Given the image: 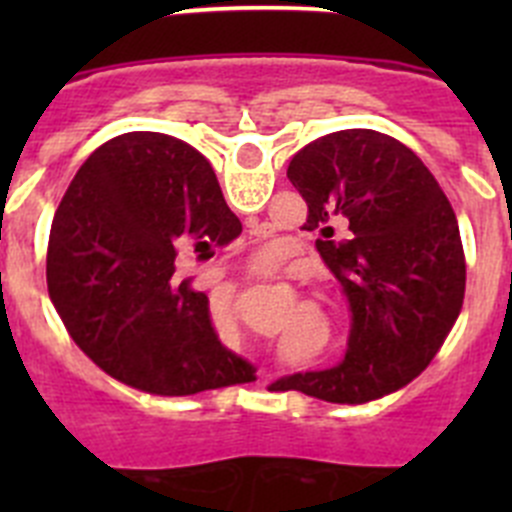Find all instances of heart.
Segmentation results:
<instances>
[{
	"label": "heart",
	"instance_id": "heart-1",
	"mask_svg": "<svg viewBox=\"0 0 512 512\" xmlns=\"http://www.w3.org/2000/svg\"><path fill=\"white\" fill-rule=\"evenodd\" d=\"M279 264H282V248H279V243L269 241L253 253V266L259 271H274Z\"/></svg>",
	"mask_w": 512,
	"mask_h": 512
}]
</instances>
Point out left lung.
<instances>
[{
	"instance_id": "left-lung-1",
	"label": "left lung",
	"mask_w": 512,
	"mask_h": 512,
	"mask_svg": "<svg viewBox=\"0 0 512 512\" xmlns=\"http://www.w3.org/2000/svg\"><path fill=\"white\" fill-rule=\"evenodd\" d=\"M287 176L307 202L305 230L320 233L315 246L354 325L341 364L274 387L346 405L379 400L431 364L459 318L467 261L454 207L428 166L377 130L312 140Z\"/></svg>"
}]
</instances>
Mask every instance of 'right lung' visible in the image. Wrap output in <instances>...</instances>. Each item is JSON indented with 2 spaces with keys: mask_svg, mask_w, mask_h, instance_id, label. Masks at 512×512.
Returning a JSON list of instances; mask_svg holds the SVG:
<instances>
[{
  "mask_svg": "<svg viewBox=\"0 0 512 512\" xmlns=\"http://www.w3.org/2000/svg\"><path fill=\"white\" fill-rule=\"evenodd\" d=\"M241 220L207 158L164 133H125L81 164L53 215L45 279L76 346L117 382L184 397L253 382L217 341L205 292L176 253L228 246Z\"/></svg>",
  "mask_w": 512,
  "mask_h": 512,
  "instance_id": "obj_1",
  "label": "right lung"
}]
</instances>
